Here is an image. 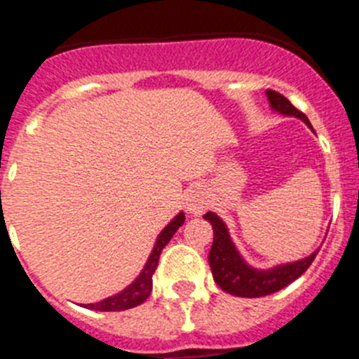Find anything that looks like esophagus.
<instances>
[{
    "mask_svg": "<svg viewBox=\"0 0 359 359\" xmlns=\"http://www.w3.org/2000/svg\"><path fill=\"white\" fill-rule=\"evenodd\" d=\"M208 207V194L207 190L201 187L190 189L185 196V210L190 215H201Z\"/></svg>",
    "mask_w": 359,
    "mask_h": 359,
    "instance_id": "34e87169",
    "label": "esophagus"
}]
</instances>
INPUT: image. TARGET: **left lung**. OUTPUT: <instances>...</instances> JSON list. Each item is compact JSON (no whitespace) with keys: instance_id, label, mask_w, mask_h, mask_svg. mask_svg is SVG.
<instances>
[{"instance_id":"left-lung-1","label":"left lung","mask_w":359,"mask_h":359,"mask_svg":"<svg viewBox=\"0 0 359 359\" xmlns=\"http://www.w3.org/2000/svg\"><path fill=\"white\" fill-rule=\"evenodd\" d=\"M266 97H268L271 111L284 116H294V118L302 120L307 128L313 129L309 118L300 113L286 97L271 90L266 91ZM203 217L207 219L214 230V243H212V250L208 253V264H210L214 280L221 290L233 297L259 298L284 290L287 284L297 280L309 268L320 250H315L311 255L293 262H284V264L271 266V268H255L241 255L223 219L215 212H207Z\"/></svg>"}]
</instances>
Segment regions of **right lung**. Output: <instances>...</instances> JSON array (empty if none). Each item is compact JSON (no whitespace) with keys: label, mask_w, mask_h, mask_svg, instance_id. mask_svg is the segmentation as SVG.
<instances>
[{"label":"right lung","mask_w":359,"mask_h":359,"mask_svg":"<svg viewBox=\"0 0 359 359\" xmlns=\"http://www.w3.org/2000/svg\"><path fill=\"white\" fill-rule=\"evenodd\" d=\"M183 223H185V214H183V212H177V214L174 215V219H170V223L160 231V236L156 237V243L152 246L151 255H149L144 269H142L140 275H138L128 287H123L120 293L113 294V297L104 298V300H100V302L97 304H88V306L84 307L93 311H126L144 304L152 291V275L156 271L161 250L169 244V241L172 239V236L177 231V228L182 226Z\"/></svg>","instance_id":"obj_1"}]
</instances>
